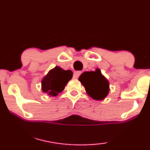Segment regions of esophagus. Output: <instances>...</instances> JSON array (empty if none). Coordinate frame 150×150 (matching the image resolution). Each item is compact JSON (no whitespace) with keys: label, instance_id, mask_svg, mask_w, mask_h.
<instances>
[{"label":"esophagus","instance_id":"1","mask_svg":"<svg viewBox=\"0 0 150 150\" xmlns=\"http://www.w3.org/2000/svg\"><path fill=\"white\" fill-rule=\"evenodd\" d=\"M81 74V71H76L74 73V78L75 79H78L79 77V76Z\"/></svg>","mask_w":150,"mask_h":150}]
</instances>
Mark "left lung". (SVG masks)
<instances>
[{
	"label": "left lung",
	"mask_w": 150,
	"mask_h": 150,
	"mask_svg": "<svg viewBox=\"0 0 150 150\" xmlns=\"http://www.w3.org/2000/svg\"><path fill=\"white\" fill-rule=\"evenodd\" d=\"M79 80L85 87V91L89 96L95 100H103L109 93V82L100 69L94 71H85L79 76Z\"/></svg>",
	"instance_id": "1"
}]
</instances>
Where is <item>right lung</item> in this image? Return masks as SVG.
Returning a JSON list of instances; mask_svg holds the SVG:
<instances>
[{
  "instance_id": "right-lung-1",
  "label": "right lung",
  "mask_w": 150,
  "mask_h": 150,
  "mask_svg": "<svg viewBox=\"0 0 150 150\" xmlns=\"http://www.w3.org/2000/svg\"><path fill=\"white\" fill-rule=\"evenodd\" d=\"M71 70H64L56 66L50 70L42 80V90L50 96H56L65 89L68 81L71 79Z\"/></svg>"
}]
</instances>
